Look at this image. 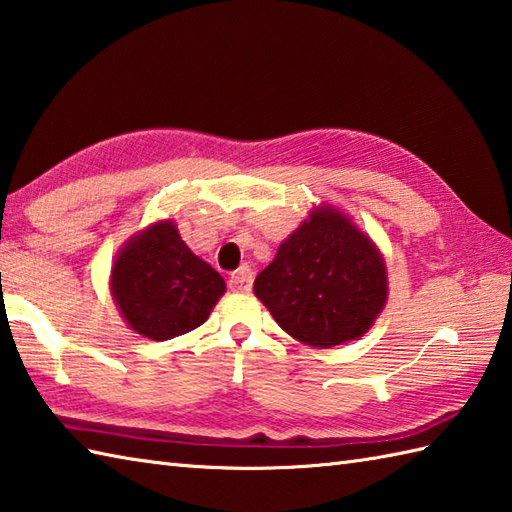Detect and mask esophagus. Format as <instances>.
<instances>
[{"label": "esophagus", "mask_w": 512, "mask_h": 512, "mask_svg": "<svg viewBox=\"0 0 512 512\" xmlns=\"http://www.w3.org/2000/svg\"><path fill=\"white\" fill-rule=\"evenodd\" d=\"M252 283H254V271L249 267H241L238 271H234L232 278H229V287L234 291H241V294L252 289Z\"/></svg>", "instance_id": "34e87169"}]
</instances>
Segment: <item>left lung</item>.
<instances>
[{
  "label": "left lung",
  "mask_w": 512,
  "mask_h": 512,
  "mask_svg": "<svg viewBox=\"0 0 512 512\" xmlns=\"http://www.w3.org/2000/svg\"><path fill=\"white\" fill-rule=\"evenodd\" d=\"M254 294L291 338L329 349L362 338L382 314L387 265L369 234L320 203L256 276Z\"/></svg>",
  "instance_id": "8db88e82"
}]
</instances>
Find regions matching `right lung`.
Listing matches in <instances>:
<instances>
[{"instance_id":"obj_1","label":"right lung","mask_w":512,"mask_h":512,"mask_svg":"<svg viewBox=\"0 0 512 512\" xmlns=\"http://www.w3.org/2000/svg\"><path fill=\"white\" fill-rule=\"evenodd\" d=\"M110 291L134 333L170 340L201 327L225 294V280L198 258L172 218L130 236L110 271Z\"/></svg>"}]
</instances>
